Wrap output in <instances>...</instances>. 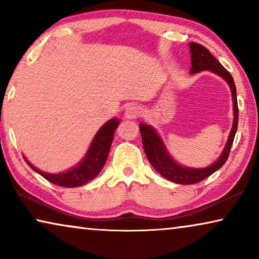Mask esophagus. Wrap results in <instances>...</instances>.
I'll return each mask as SVG.
<instances>
[{
	"mask_svg": "<svg viewBox=\"0 0 259 259\" xmlns=\"http://www.w3.org/2000/svg\"><path fill=\"white\" fill-rule=\"evenodd\" d=\"M140 112H141V108L138 104L136 103L130 104L125 110V117L127 119H136L138 118V115L140 114Z\"/></svg>",
	"mask_w": 259,
	"mask_h": 259,
	"instance_id": "1",
	"label": "esophagus"
}]
</instances>
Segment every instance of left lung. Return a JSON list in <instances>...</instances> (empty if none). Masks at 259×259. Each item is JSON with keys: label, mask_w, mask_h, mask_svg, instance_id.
Segmentation results:
<instances>
[{"label": "left lung", "mask_w": 259, "mask_h": 259, "mask_svg": "<svg viewBox=\"0 0 259 259\" xmlns=\"http://www.w3.org/2000/svg\"><path fill=\"white\" fill-rule=\"evenodd\" d=\"M190 58H192V67H190V73H197L201 71H210V72L217 74L221 78H223L229 85L231 96H232V107H234V121L232 127L228 137V141L224 146L222 153L219 159L210 166L204 168H192L182 166L181 163L176 162L173 156L169 154L168 149L164 145L162 138L156 132L154 127L146 122L139 123V128L141 132L142 145L146 153V156L154 169L162 175L164 179L169 181L178 183V185H194L207 179L216 170H219L221 167L226 163L229 156L230 148L234 142V138L237 131L238 125V106H237V95H236V86L235 81L232 79L231 74L224 69L222 64L213 57L209 52L208 49L198 43H189Z\"/></svg>", "instance_id": "1"}]
</instances>
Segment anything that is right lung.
I'll return each instance as SVG.
<instances>
[{"mask_svg":"<svg viewBox=\"0 0 259 259\" xmlns=\"http://www.w3.org/2000/svg\"><path fill=\"white\" fill-rule=\"evenodd\" d=\"M119 119H110L107 122L98 130L95 138L90 145V147L79 162L76 166L70 168L69 170L62 171V173H46L39 170L33 164L28 161L25 156L24 160L36 173L42 175L44 179L50 181L55 185L66 187V188H74V187L84 186L85 183L92 181L102 171L105 162H106L108 153H110L112 141H113L114 132L119 126Z\"/></svg>","mask_w":259,"mask_h":259,"instance_id":"1","label":"right lung"}]
</instances>
